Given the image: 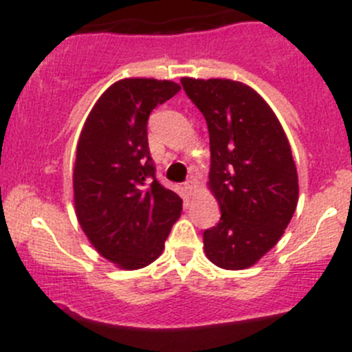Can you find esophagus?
Masks as SVG:
<instances>
[{
    "mask_svg": "<svg viewBox=\"0 0 352 352\" xmlns=\"http://www.w3.org/2000/svg\"><path fill=\"white\" fill-rule=\"evenodd\" d=\"M195 188H197V181H195L193 177H191V179H188L186 183H184V191H186L188 195H193Z\"/></svg>",
    "mask_w": 352,
    "mask_h": 352,
    "instance_id": "1",
    "label": "esophagus"
}]
</instances>
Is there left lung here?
<instances>
[{"label": "left lung", "mask_w": 352, "mask_h": 352, "mask_svg": "<svg viewBox=\"0 0 352 352\" xmlns=\"http://www.w3.org/2000/svg\"><path fill=\"white\" fill-rule=\"evenodd\" d=\"M210 137L208 186L221 221L204 231L205 255L241 270L276 246L298 204L289 142L269 104L248 85L226 78H181Z\"/></svg>", "instance_id": "8db88e82"}]
</instances>
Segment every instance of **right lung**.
Returning a JSON list of instances; mask_svg holds the SVG:
<instances>
[{
	"label": "right lung",
	"mask_w": 352,
	"mask_h": 352,
	"mask_svg": "<svg viewBox=\"0 0 352 352\" xmlns=\"http://www.w3.org/2000/svg\"><path fill=\"white\" fill-rule=\"evenodd\" d=\"M179 89L169 80H120L92 107L76 145V217L94 248L121 269L154 262L181 215L183 200L155 177L147 138L152 109Z\"/></svg>",
	"instance_id": "obj_1"
}]
</instances>
